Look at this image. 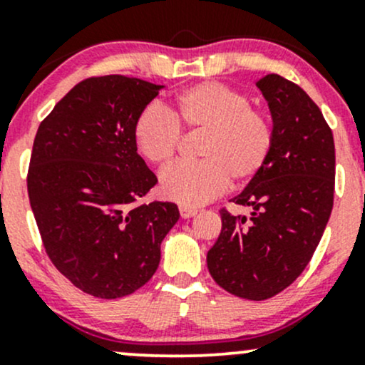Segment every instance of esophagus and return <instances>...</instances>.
Masks as SVG:
<instances>
[{"label":"esophagus","instance_id":"obj_1","mask_svg":"<svg viewBox=\"0 0 365 365\" xmlns=\"http://www.w3.org/2000/svg\"><path fill=\"white\" fill-rule=\"evenodd\" d=\"M179 212H181V217H184V219H190V217H193L195 214H197V209H193V207L181 205V207H179Z\"/></svg>","mask_w":365,"mask_h":365}]
</instances>
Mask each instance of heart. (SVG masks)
I'll list each match as a JSON object with an SVG mask.
<instances>
[{"label":"heart","mask_w":365,"mask_h":365,"mask_svg":"<svg viewBox=\"0 0 365 365\" xmlns=\"http://www.w3.org/2000/svg\"><path fill=\"white\" fill-rule=\"evenodd\" d=\"M182 130L203 134L202 160L178 163L160 175L167 200L195 207L225 193L230 182L244 186L261 174L272 156L275 128L244 92L219 81H202L174 97L170 109L150 104L134 121V144L146 162L163 167L181 146Z\"/></svg>","instance_id":"1"}]
</instances>
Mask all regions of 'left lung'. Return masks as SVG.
Here are the masks:
<instances>
[{
	"mask_svg": "<svg viewBox=\"0 0 365 365\" xmlns=\"http://www.w3.org/2000/svg\"><path fill=\"white\" fill-rule=\"evenodd\" d=\"M257 87L272 111L275 144L262 172L231 202L250 219L221 209L222 228L207 266L217 285L245 299L277 296L312 259L334 203L332 130L299 85L266 74Z\"/></svg>",
	"mask_w": 365,
	"mask_h": 365,
	"instance_id": "left-lung-1",
	"label": "left lung"
}]
</instances>
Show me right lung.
I'll return each mask as SVG.
<instances>
[{
    "instance_id": "add662e5",
    "label": "right lung",
    "mask_w": 365,
    "mask_h": 365,
    "mask_svg": "<svg viewBox=\"0 0 365 365\" xmlns=\"http://www.w3.org/2000/svg\"><path fill=\"white\" fill-rule=\"evenodd\" d=\"M162 85L123 74L80 81L41 121L27 193L43 247L80 291L116 299L156 272L175 203H140L156 175L137 155L134 121Z\"/></svg>"
}]
</instances>
